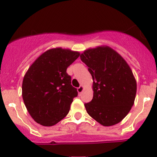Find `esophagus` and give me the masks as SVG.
Returning <instances> with one entry per match:
<instances>
[{
	"label": "esophagus",
	"instance_id": "obj_1",
	"mask_svg": "<svg viewBox=\"0 0 157 157\" xmlns=\"http://www.w3.org/2000/svg\"><path fill=\"white\" fill-rule=\"evenodd\" d=\"M83 90H84V87L82 86V85H80V86H79L78 88H77V91H78V94H81V93L83 91Z\"/></svg>",
	"mask_w": 157,
	"mask_h": 157
}]
</instances>
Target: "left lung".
<instances>
[{
	"label": "left lung",
	"mask_w": 157,
	"mask_h": 157,
	"mask_svg": "<svg viewBox=\"0 0 157 157\" xmlns=\"http://www.w3.org/2000/svg\"><path fill=\"white\" fill-rule=\"evenodd\" d=\"M93 79V98L85 107L103 126L121 121L134 103L136 82L123 57L108 46L88 49L80 55Z\"/></svg>",
	"instance_id": "obj_1"
}]
</instances>
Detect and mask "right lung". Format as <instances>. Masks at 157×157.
Here are the masks:
<instances>
[{
    "label": "right lung",
    "instance_id": "obj_1",
    "mask_svg": "<svg viewBox=\"0 0 157 157\" xmlns=\"http://www.w3.org/2000/svg\"><path fill=\"white\" fill-rule=\"evenodd\" d=\"M78 52L55 48L43 52L24 77L22 96L28 112L36 123L50 127L69 113L78 91L71 85L67 68L78 59Z\"/></svg>",
    "mask_w": 157,
    "mask_h": 157
}]
</instances>
